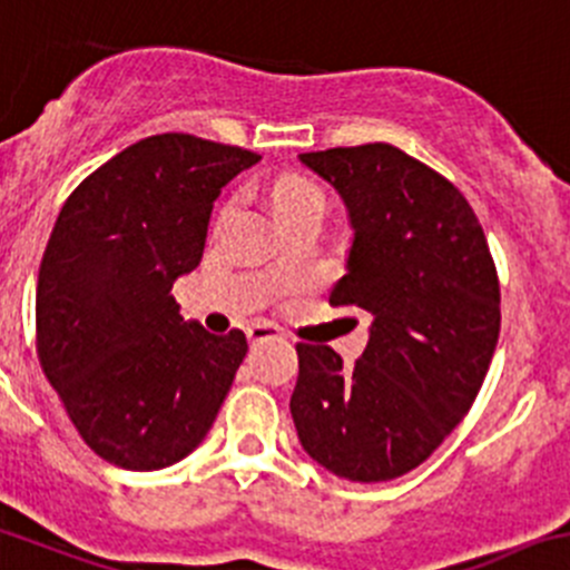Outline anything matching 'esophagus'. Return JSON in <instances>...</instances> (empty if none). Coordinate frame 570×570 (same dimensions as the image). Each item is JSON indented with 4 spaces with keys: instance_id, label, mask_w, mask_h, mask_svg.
I'll return each instance as SVG.
<instances>
[{
    "instance_id": "1",
    "label": "esophagus",
    "mask_w": 570,
    "mask_h": 570,
    "mask_svg": "<svg viewBox=\"0 0 570 570\" xmlns=\"http://www.w3.org/2000/svg\"><path fill=\"white\" fill-rule=\"evenodd\" d=\"M246 335L252 344H259V341H271V338H282L279 327H274V324H265V322L252 324V327L246 330Z\"/></svg>"
}]
</instances>
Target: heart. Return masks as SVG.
<instances>
[{"instance_id":"1","label":"heart","mask_w":570,"mask_h":570,"mask_svg":"<svg viewBox=\"0 0 570 570\" xmlns=\"http://www.w3.org/2000/svg\"><path fill=\"white\" fill-rule=\"evenodd\" d=\"M274 204L279 209L282 220H291L302 213H316V209H324V193L316 181L302 176L282 178L274 187Z\"/></svg>"}]
</instances>
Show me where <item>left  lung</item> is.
I'll list each match as a JSON object with an SVG mask.
<instances>
[{"mask_svg": "<svg viewBox=\"0 0 570 570\" xmlns=\"http://www.w3.org/2000/svg\"><path fill=\"white\" fill-rule=\"evenodd\" d=\"M350 209L346 274L333 307L372 318L352 366L296 344L291 394L299 442L350 481L420 468L473 405L501 330V288L473 207L444 176L386 142L302 154Z\"/></svg>", "mask_w": 570, "mask_h": 570, "instance_id": "obj_1", "label": "left lung"}]
</instances>
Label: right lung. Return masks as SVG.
<instances>
[{
  "label": "right lung",
  "mask_w": 570,
  "mask_h": 570,
  "mask_svg": "<svg viewBox=\"0 0 570 570\" xmlns=\"http://www.w3.org/2000/svg\"><path fill=\"white\" fill-rule=\"evenodd\" d=\"M259 156L156 134L86 176L56 220L36 288V352L75 431L108 464L161 470L207 436L248 344L178 316L220 189Z\"/></svg>",
  "instance_id": "add662e5"
}]
</instances>
